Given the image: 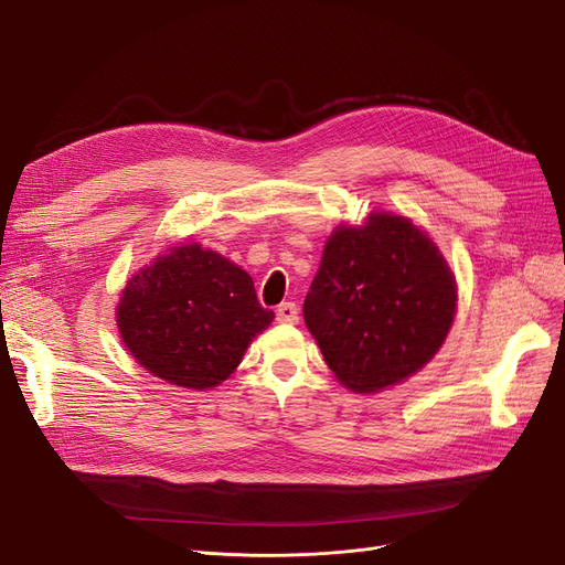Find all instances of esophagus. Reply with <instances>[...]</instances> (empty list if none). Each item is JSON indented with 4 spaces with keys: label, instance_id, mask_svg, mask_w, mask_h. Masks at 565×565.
<instances>
[{
    "label": "esophagus",
    "instance_id": "obj_1",
    "mask_svg": "<svg viewBox=\"0 0 565 565\" xmlns=\"http://www.w3.org/2000/svg\"><path fill=\"white\" fill-rule=\"evenodd\" d=\"M278 322H287V324H297L299 322V308L295 301H282L276 310Z\"/></svg>",
    "mask_w": 565,
    "mask_h": 565
}]
</instances>
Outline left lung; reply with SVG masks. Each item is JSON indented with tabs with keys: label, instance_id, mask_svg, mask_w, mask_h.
Masks as SVG:
<instances>
[{
	"label": "left lung",
	"instance_id": "obj_1",
	"mask_svg": "<svg viewBox=\"0 0 565 565\" xmlns=\"http://www.w3.org/2000/svg\"><path fill=\"white\" fill-rule=\"evenodd\" d=\"M457 282L411 220L373 213L324 245L303 320L327 366L352 392H380L417 373L443 345Z\"/></svg>",
	"mask_w": 565,
	"mask_h": 565
}]
</instances>
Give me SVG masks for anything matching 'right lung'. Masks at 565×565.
Listing matches in <instances>:
<instances>
[{
    "label": "right lung",
    "mask_w": 565,
    "mask_h": 565,
    "mask_svg": "<svg viewBox=\"0 0 565 565\" xmlns=\"http://www.w3.org/2000/svg\"><path fill=\"white\" fill-rule=\"evenodd\" d=\"M274 310L243 268L199 245H178L129 280L118 329L152 375L188 390L227 380Z\"/></svg>",
    "instance_id": "obj_1"
}]
</instances>
